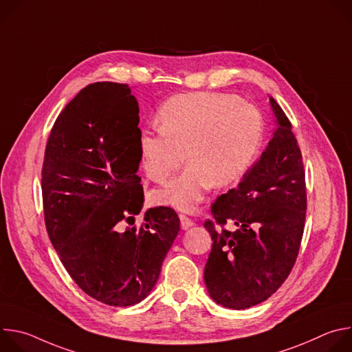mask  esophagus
I'll return each instance as SVG.
<instances>
[{"instance_id": "obj_1", "label": "esophagus", "mask_w": 352, "mask_h": 352, "mask_svg": "<svg viewBox=\"0 0 352 352\" xmlns=\"http://www.w3.org/2000/svg\"><path fill=\"white\" fill-rule=\"evenodd\" d=\"M179 221H181L182 230H188L189 227L193 226V221L188 216H185V214H179Z\"/></svg>"}]
</instances>
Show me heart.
<instances>
[{
	"instance_id": "heart-1",
	"label": "heart",
	"mask_w": 352,
	"mask_h": 352,
	"mask_svg": "<svg viewBox=\"0 0 352 352\" xmlns=\"http://www.w3.org/2000/svg\"><path fill=\"white\" fill-rule=\"evenodd\" d=\"M159 122L162 128L140 135L143 170L152 181L166 182L189 159L178 177L152 193L155 204L184 212H193L214 185L238 181L265 133L262 113L255 106L217 91L168 98L159 110Z\"/></svg>"
}]
</instances>
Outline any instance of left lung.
<instances>
[{
    "label": "left lung",
    "mask_w": 352,
    "mask_h": 352,
    "mask_svg": "<svg viewBox=\"0 0 352 352\" xmlns=\"http://www.w3.org/2000/svg\"><path fill=\"white\" fill-rule=\"evenodd\" d=\"M277 129L239 185L212 205L205 221L212 252L205 283L217 304L246 309L273 295L291 273L307 217V185L300 148L285 113L270 97ZM227 223L236 230L230 232Z\"/></svg>",
    "instance_id": "1"
}]
</instances>
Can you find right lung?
Instances as JSON below:
<instances>
[{"label": "right lung", "mask_w": 352, "mask_h": 352, "mask_svg": "<svg viewBox=\"0 0 352 352\" xmlns=\"http://www.w3.org/2000/svg\"><path fill=\"white\" fill-rule=\"evenodd\" d=\"M138 124L128 85H87L56 120L41 170L50 241L79 288L111 307L150 294L179 231L178 214L166 206L133 226L143 206Z\"/></svg>", "instance_id": "1"}]
</instances>
